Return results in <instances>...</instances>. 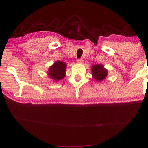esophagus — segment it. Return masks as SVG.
Returning <instances> with one entry per match:
<instances>
[{"instance_id":"esophagus-1","label":"esophagus","mask_w":148,"mask_h":148,"mask_svg":"<svg viewBox=\"0 0 148 148\" xmlns=\"http://www.w3.org/2000/svg\"><path fill=\"white\" fill-rule=\"evenodd\" d=\"M82 62H83V60H82V58H79V59L77 60L78 64H82Z\"/></svg>"}]
</instances>
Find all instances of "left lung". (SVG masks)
<instances>
[{"mask_svg": "<svg viewBox=\"0 0 148 148\" xmlns=\"http://www.w3.org/2000/svg\"><path fill=\"white\" fill-rule=\"evenodd\" d=\"M91 71L92 77L97 81H103L108 74L107 70L101 64H96L92 66Z\"/></svg>", "mask_w": 148, "mask_h": 148, "instance_id": "8db88e82", "label": "left lung"}]
</instances>
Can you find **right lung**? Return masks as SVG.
I'll list each match as a JSON object with an SVG mask.
<instances>
[{
  "label": "right lung",
  "mask_w": 148,
  "mask_h": 148,
  "mask_svg": "<svg viewBox=\"0 0 148 148\" xmlns=\"http://www.w3.org/2000/svg\"><path fill=\"white\" fill-rule=\"evenodd\" d=\"M67 64L62 61H57L50 66L47 72L48 75L56 81L62 79L66 76Z\"/></svg>",
  "instance_id": "add662e5"
}]
</instances>
